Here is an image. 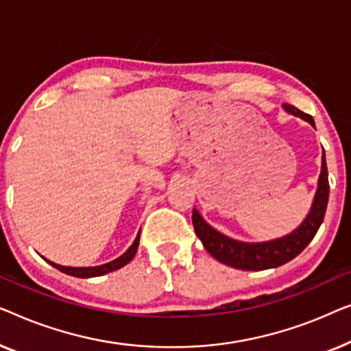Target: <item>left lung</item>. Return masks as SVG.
<instances>
[{"label": "left lung", "instance_id": "left-lung-1", "mask_svg": "<svg viewBox=\"0 0 351 351\" xmlns=\"http://www.w3.org/2000/svg\"><path fill=\"white\" fill-rule=\"evenodd\" d=\"M283 110L289 114L298 116L300 119L307 121L310 125L315 127L313 117L305 114L298 108L288 103H283ZM329 200V181H328V167H326L324 151L322 156V173L318 178V187L315 192L312 208L308 215L291 234L280 237V239L259 241V243H248V241H239L229 239L213 229L202 215L194 208L192 211V224H194L195 235L199 237L205 250L213 256L216 261L223 263L229 267L240 270H267L280 267L295 256L302 253L322 226L326 213V206Z\"/></svg>", "mask_w": 351, "mask_h": 351}]
</instances>
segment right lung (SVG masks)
<instances>
[{"label":"right lung","mask_w":351,"mask_h":351,"mask_svg":"<svg viewBox=\"0 0 351 351\" xmlns=\"http://www.w3.org/2000/svg\"><path fill=\"white\" fill-rule=\"evenodd\" d=\"M138 245H140V232H138L135 241H133L130 248H128L124 254L119 256V258L114 259V261H111V263L101 264V265H95V267H68V265L56 264V263H52V261H47V259L46 261L51 265H53V267L58 269V270H60V272L66 274V275L77 276V278H92V276H101V275H105V274L114 272V270L124 267V265H127L133 259V256L136 254Z\"/></svg>","instance_id":"right-lung-1"}]
</instances>
